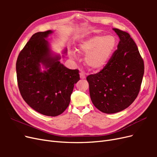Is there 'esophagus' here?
<instances>
[{"mask_svg":"<svg viewBox=\"0 0 157 157\" xmlns=\"http://www.w3.org/2000/svg\"><path fill=\"white\" fill-rule=\"evenodd\" d=\"M80 77L81 79H84L85 78H86V76H85V75L83 73L81 72L80 73Z\"/></svg>","mask_w":157,"mask_h":157,"instance_id":"obj_1","label":"esophagus"}]
</instances>
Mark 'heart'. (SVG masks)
I'll list each match as a JSON object with an SVG mask.
<instances>
[{
	"mask_svg": "<svg viewBox=\"0 0 157 157\" xmlns=\"http://www.w3.org/2000/svg\"><path fill=\"white\" fill-rule=\"evenodd\" d=\"M116 46L115 38L111 35H94L78 44V52L86 54L85 63L94 70L103 69L111 57Z\"/></svg>",
	"mask_w": 157,
	"mask_h": 157,
	"instance_id": "b5f03b06",
	"label": "heart"
}]
</instances>
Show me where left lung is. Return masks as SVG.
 <instances>
[{
  "label": "left lung",
  "mask_w": 157,
  "mask_h": 157,
  "mask_svg": "<svg viewBox=\"0 0 157 157\" xmlns=\"http://www.w3.org/2000/svg\"><path fill=\"white\" fill-rule=\"evenodd\" d=\"M120 39L107 65L86 77L91 100L99 111L112 114L129 107L138 95L144 63L135 42L128 33L113 29Z\"/></svg>",
  "instance_id": "8db88e82"
}]
</instances>
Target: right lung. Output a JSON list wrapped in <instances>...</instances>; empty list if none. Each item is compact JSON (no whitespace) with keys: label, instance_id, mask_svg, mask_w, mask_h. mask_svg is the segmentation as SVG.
Listing matches in <instances>:
<instances>
[{"label":"right lung","instance_id":"1","mask_svg":"<svg viewBox=\"0 0 157 157\" xmlns=\"http://www.w3.org/2000/svg\"><path fill=\"white\" fill-rule=\"evenodd\" d=\"M52 32H38L31 37L17 57L16 73L24 101L42 115L56 117L68 107L80 76L78 69L65 67L60 63V56L52 54L45 39ZM40 64L44 71L40 70Z\"/></svg>","mask_w":157,"mask_h":157}]
</instances>
